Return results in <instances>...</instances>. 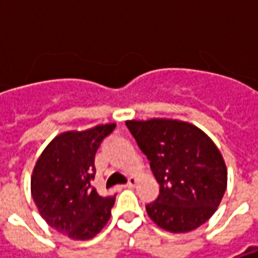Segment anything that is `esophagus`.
I'll list each match as a JSON object with an SVG mask.
<instances>
[{
  "mask_svg": "<svg viewBox=\"0 0 258 258\" xmlns=\"http://www.w3.org/2000/svg\"><path fill=\"white\" fill-rule=\"evenodd\" d=\"M135 184H137V178H134V177H131V178L128 179V182L124 185V186H125V188H133V186H134Z\"/></svg>",
  "mask_w": 258,
  "mask_h": 258,
  "instance_id": "esophagus-1",
  "label": "esophagus"
}]
</instances>
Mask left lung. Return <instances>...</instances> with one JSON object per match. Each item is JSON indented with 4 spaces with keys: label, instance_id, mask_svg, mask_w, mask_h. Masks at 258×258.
<instances>
[{
    "label": "left lung",
    "instance_id": "left-lung-1",
    "mask_svg": "<svg viewBox=\"0 0 258 258\" xmlns=\"http://www.w3.org/2000/svg\"><path fill=\"white\" fill-rule=\"evenodd\" d=\"M125 125L160 185L156 200L146 205L152 221L174 233L205 224L227 189V167L214 142L177 120H131Z\"/></svg>",
    "mask_w": 258,
    "mask_h": 258
}]
</instances>
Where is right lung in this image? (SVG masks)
I'll use <instances>...</instances> for the list:
<instances>
[{"label":"right lung","instance_id":"add662e5","mask_svg":"<svg viewBox=\"0 0 258 258\" xmlns=\"http://www.w3.org/2000/svg\"><path fill=\"white\" fill-rule=\"evenodd\" d=\"M114 124L69 131L53 138L38 157L31 177V196L49 227L76 240L101 232L116 198H102L91 185L95 153Z\"/></svg>","mask_w":258,"mask_h":258}]
</instances>
